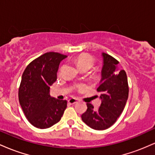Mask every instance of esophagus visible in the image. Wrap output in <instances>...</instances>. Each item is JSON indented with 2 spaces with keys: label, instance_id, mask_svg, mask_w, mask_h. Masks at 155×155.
Masks as SVG:
<instances>
[{
  "label": "esophagus",
  "instance_id": "esophagus-1",
  "mask_svg": "<svg viewBox=\"0 0 155 155\" xmlns=\"http://www.w3.org/2000/svg\"><path fill=\"white\" fill-rule=\"evenodd\" d=\"M78 102V100L76 98H71L68 100V104L72 105L74 104H76Z\"/></svg>",
  "mask_w": 155,
  "mask_h": 155
}]
</instances>
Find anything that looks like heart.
Instances as JSON below:
<instances>
[{
	"mask_svg": "<svg viewBox=\"0 0 155 155\" xmlns=\"http://www.w3.org/2000/svg\"><path fill=\"white\" fill-rule=\"evenodd\" d=\"M75 63L79 69L87 68L90 69L94 65L95 63V59L90 55L86 54H82L79 55L75 60ZM83 85H78V88L81 90L83 89Z\"/></svg>",
	"mask_w": 155,
	"mask_h": 155,
	"instance_id": "obj_1",
	"label": "heart"
}]
</instances>
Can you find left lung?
Masks as SVG:
<instances>
[{"instance_id": "8db88e82", "label": "left lung", "mask_w": 155, "mask_h": 155, "mask_svg": "<svg viewBox=\"0 0 155 155\" xmlns=\"http://www.w3.org/2000/svg\"><path fill=\"white\" fill-rule=\"evenodd\" d=\"M103 67L101 79L97 91L101 92V106L94 109L87 104V109L81 115V120L94 130H103L115 123L123 111L128 97L127 74L119 68V62L111 55L102 53Z\"/></svg>"}]
</instances>
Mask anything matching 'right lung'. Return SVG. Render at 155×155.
Instances as JSON below:
<instances>
[{
    "label": "right lung",
    "instance_id": "add662e5",
    "mask_svg": "<svg viewBox=\"0 0 155 155\" xmlns=\"http://www.w3.org/2000/svg\"><path fill=\"white\" fill-rule=\"evenodd\" d=\"M66 55L47 52L32 61L23 72L19 89V104L26 118L37 128L46 129L60 120L67 101L49 95L60 62Z\"/></svg>",
    "mask_w": 155,
    "mask_h": 155
}]
</instances>
